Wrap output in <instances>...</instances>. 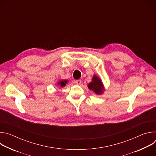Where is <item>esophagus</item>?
I'll use <instances>...</instances> for the list:
<instances>
[{
    "mask_svg": "<svg viewBox=\"0 0 156 156\" xmlns=\"http://www.w3.org/2000/svg\"><path fill=\"white\" fill-rule=\"evenodd\" d=\"M75 83L76 84H78V85L80 84L81 83V80H76L75 81Z\"/></svg>",
    "mask_w": 156,
    "mask_h": 156,
    "instance_id": "34e87169",
    "label": "esophagus"
}]
</instances>
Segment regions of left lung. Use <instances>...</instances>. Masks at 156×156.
I'll return each mask as SVG.
<instances>
[{"label": "left lung", "instance_id": "1", "mask_svg": "<svg viewBox=\"0 0 156 156\" xmlns=\"http://www.w3.org/2000/svg\"><path fill=\"white\" fill-rule=\"evenodd\" d=\"M90 90L93 91L96 94H101L104 91V87L101 79L96 75H94L92 78V81L87 85Z\"/></svg>", "mask_w": 156, "mask_h": 156}]
</instances>
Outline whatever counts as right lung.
<instances>
[{
    "label": "right lung",
    "mask_w": 156,
    "mask_h": 156,
    "mask_svg": "<svg viewBox=\"0 0 156 156\" xmlns=\"http://www.w3.org/2000/svg\"><path fill=\"white\" fill-rule=\"evenodd\" d=\"M68 82V80H60L59 81H58V86H60V87H63L66 85V83Z\"/></svg>",
    "instance_id": "right-lung-1"
}]
</instances>
